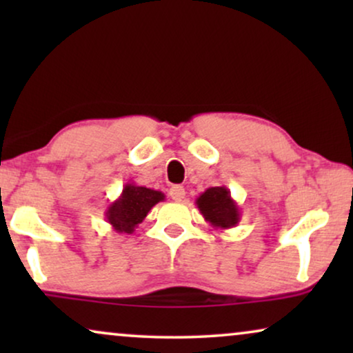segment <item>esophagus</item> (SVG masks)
<instances>
[{
  "instance_id": "1",
  "label": "esophagus",
  "mask_w": 353,
  "mask_h": 353,
  "mask_svg": "<svg viewBox=\"0 0 353 353\" xmlns=\"http://www.w3.org/2000/svg\"><path fill=\"white\" fill-rule=\"evenodd\" d=\"M168 194H170V197H172L173 201H183V199H185L186 192H185V188L176 185V186H172V188H170V191H168Z\"/></svg>"
}]
</instances>
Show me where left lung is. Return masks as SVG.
<instances>
[{
	"mask_svg": "<svg viewBox=\"0 0 353 353\" xmlns=\"http://www.w3.org/2000/svg\"><path fill=\"white\" fill-rule=\"evenodd\" d=\"M196 205L205 221L220 230L234 228L241 220L239 205L226 186L207 188L196 199Z\"/></svg>",
	"mask_w": 353,
	"mask_h": 353,
	"instance_id": "8db88e82",
	"label": "left lung"
}]
</instances>
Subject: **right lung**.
<instances>
[{
    "label": "right lung",
    "mask_w": 353,
    "mask_h": 353,
    "mask_svg": "<svg viewBox=\"0 0 353 353\" xmlns=\"http://www.w3.org/2000/svg\"><path fill=\"white\" fill-rule=\"evenodd\" d=\"M162 201H165V194L162 191L127 183L117 199L110 202L105 209V220L117 233L132 234L134 228L143 223L149 210Z\"/></svg>",
    "instance_id": "obj_1"
}]
</instances>
